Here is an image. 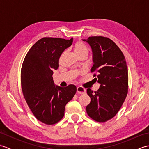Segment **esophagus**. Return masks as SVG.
<instances>
[{
  "label": "esophagus",
  "mask_w": 149,
  "mask_h": 149,
  "mask_svg": "<svg viewBox=\"0 0 149 149\" xmlns=\"http://www.w3.org/2000/svg\"><path fill=\"white\" fill-rule=\"evenodd\" d=\"M86 90L84 89V88L81 87V86H78L77 88V92L79 94H83L86 93Z\"/></svg>",
  "instance_id": "1"
}]
</instances>
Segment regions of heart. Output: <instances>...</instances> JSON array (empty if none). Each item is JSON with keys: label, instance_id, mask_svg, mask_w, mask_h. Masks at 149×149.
<instances>
[{"label": "heart", "instance_id": "b5f03b06", "mask_svg": "<svg viewBox=\"0 0 149 149\" xmlns=\"http://www.w3.org/2000/svg\"><path fill=\"white\" fill-rule=\"evenodd\" d=\"M74 50L79 58L81 56H86L88 55L89 50H88V47L84 45V44L81 42H78L75 43L74 47Z\"/></svg>", "mask_w": 149, "mask_h": 149}]
</instances>
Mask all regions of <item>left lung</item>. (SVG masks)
<instances>
[{"mask_svg":"<svg viewBox=\"0 0 149 149\" xmlns=\"http://www.w3.org/2000/svg\"><path fill=\"white\" fill-rule=\"evenodd\" d=\"M93 51L91 72L100 84L97 91L87 89L90 103L86 107L88 115L98 122L113 118L125 101L128 92V70L125 57L116 44L104 36H90L83 40ZM97 75H96V74Z\"/></svg>","mask_w":149,"mask_h":149,"instance_id":"1","label":"left lung"}]
</instances>
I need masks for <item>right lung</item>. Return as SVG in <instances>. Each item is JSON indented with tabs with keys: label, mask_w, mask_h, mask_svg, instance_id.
<instances>
[{
	"label": "right lung",
	"mask_w": 149,
	"mask_h": 149,
	"mask_svg": "<svg viewBox=\"0 0 149 149\" xmlns=\"http://www.w3.org/2000/svg\"><path fill=\"white\" fill-rule=\"evenodd\" d=\"M72 42V38H43L29 49L22 66L24 97L36 118L47 125L55 124L63 118L66 104L76 93L75 85L55 86L52 77L54 70L59 67L62 52Z\"/></svg>",
	"instance_id": "1"
}]
</instances>
